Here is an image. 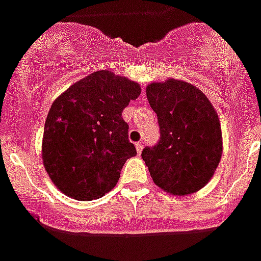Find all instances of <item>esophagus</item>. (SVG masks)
Returning <instances> with one entry per match:
<instances>
[{
  "instance_id": "obj_1",
  "label": "esophagus",
  "mask_w": 261,
  "mask_h": 261,
  "mask_svg": "<svg viewBox=\"0 0 261 261\" xmlns=\"http://www.w3.org/2000/svg\"><path fill=\"white\" fill-rule=\"evenodd\" d=\"M135 148H137L138 154H141L142 150H143V143H139V142H138V143H135Z\"/></svg>"
}]
</instances>
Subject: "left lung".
I'll list each match as a JSON object with an SVG mask.
<instances>
[{
	"label": "left lung",
	"mask_w": 261,
	"mask_h": 261,
	"mask_svg": "<svg viewBox=\"0 0 261 261\" xmlns=\"http://www.w3.org/2000/svg\"><path fill=\"white\" fill-rule=\"evenodd\" d=\"M146 95L161 128L159 143L142 151L151 178L174 196L195 194L211 180L222 159L218 113L205 94L186 81L151 82Z\"/></svg>",
	"instance_id": "8db88e82"
}]
</instances>
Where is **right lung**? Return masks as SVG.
<instances>
[{"mask_svg": "<svg viewBox=\"0 0 261 261\" xmlns=\"http://www.w3.org/2000/svg\"><path fill=\"white\" fill-rule=\"evenodd\" d=\"M139 94V83L98 70L56 98L45 122L42 162L60 191L93 200L117 186L123 164L137 155L122 111Z\"/></svg>", "mask_w": 261, "mask_h": 261, "instance_id": "1", "label": "right lung"}]
</instances>
